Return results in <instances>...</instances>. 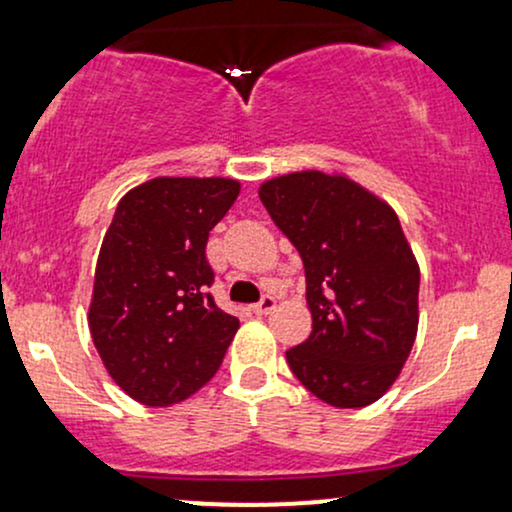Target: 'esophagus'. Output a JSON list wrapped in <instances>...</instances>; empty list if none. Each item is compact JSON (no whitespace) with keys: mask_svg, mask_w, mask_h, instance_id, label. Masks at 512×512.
Masks as SVG:
<instances>
[{"mask_svg":"<svg viewBox=\"0 0 512 512\" xmlns=\"http://www.w3.org/2000/svg\"><path fill=\"white\" fill-rule=\"evenodd\" d=\"M274 308H276V301H274V298H272V296H264L260 303L252 305V313H255V315H269V313H272Z\"/></svg>","mask_w":512,"mask_h":512,"instance_id":"34e87169","label":"esophagus"}]
</instances>
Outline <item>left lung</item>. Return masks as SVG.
<instances>
[{"label":"left lung","mask_w":512,"mask_h":512,"mask_svg":"<svg viewBox=\"0 0 512 512\" xmlns=\"http://www.w3.org/2000/svg\"><path fill=\"white\" fill-rule=\"evenodd\" d=\"M305 267L313 332L286 351L301 383L339 409L368 407L402 373L419 327V262L395 209L342 173L260 185Z\"/></svg>","instance_id":"obj_1"}]
</instances>
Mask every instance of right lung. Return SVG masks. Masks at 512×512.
Wrapping results in <instances>:
<instances>
[{
	"mask_svg": "<svg viewBox=\"0 0 512 512\" xmlns=\"http://www.w3.org/2000/svg\"><path fill=\"white\" fill-rule=\"evenodd\" d=\"M231 178H154L117 204L96 262L88 330L110 378L146 407L195 395L219 370L238 317L207 289L209 231L233 207Z\"/></svg>",
	"mask_w": 512,
	"mask_h": 512,
	"instance_id": "add662e5",
	"label": "right lung"
}]
</instances>
